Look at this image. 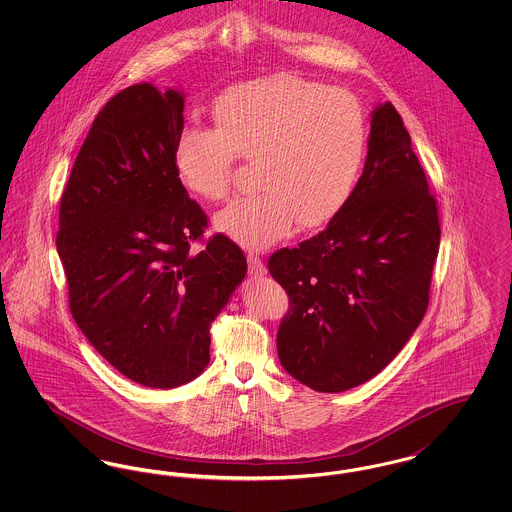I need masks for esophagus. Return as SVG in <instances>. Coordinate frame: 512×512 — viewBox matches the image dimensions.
Listing matches in <instances>:
<instances>
[{
  "instance_id": "1",
  "label": "esophagus",
  "mask_w": 512,
  "mask_h": 512,
  "mask_svg": "<svg viewBox=\"0 0 512 512\" xmlns=\"http://www.w3.org/2000/svg\"><path fill=\"white\" fill-rule=\"evenodd\" d=\"M247 265H249V274L251 276H263L267 272L265 263L255 253H247Z\"/></svg>"
}]
</instances>
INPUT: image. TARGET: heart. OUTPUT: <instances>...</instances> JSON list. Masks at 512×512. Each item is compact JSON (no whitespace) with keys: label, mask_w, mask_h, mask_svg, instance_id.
Here are the masks:
<instances>
[{"label":"heart","mask_w":512,"mask_h":512,"mask_svg":"<svg viewBox=\"0 0 512 512\" xmlns=\"http://www.w3.org/2000/svg\"><path fill=\"white\" fill-rule=\"evenodd\" d=\"M213 128L186 126L172 147L176 178L205 201L228 195L236 157L255 161L259 190L232 201L215 228L249 249L282 240L293 222L311 230L353 194L366 153L361 103L341 88L295 74L245 80L213 101Z\"/></svg>","instance_id":"heart-1"}]
</instances>
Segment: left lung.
I'll return each mask as SVG.
<instances>
[{
	"label": "left lung",
	"mask_w": 512,
	"mask_h": 512,
	"mask_svg": "<svg viewBox=\"0 0 512 512\" xmlns=\"http://www.w3.org/2000/svg\"><path fill=\"white\" fill-rule=\"evenodd\" d=\"M438 207L390 101L370 119L363 174L328 226L270 255L288 292L276 345L284 370L338 393L384 370L422 322L439 251Z\"/></svg>",
	"instance_id": "8db88e82"
}]
</instances>
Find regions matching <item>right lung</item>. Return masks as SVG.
<instances>
[{
  "instance_id": "right-lung-1",
  "label": "right lung",
  "mask_w": 512,
  "mask_h": 512,
  "mask_svg": "<svg viewBox=\"0 0 512 512\" xmlns=\"http://www.w3.org/2000/svg\"><path fill=\"white\" fill-rule=\"evenodd\" d=\"M184 94L142 82L99 111L59 207L57 253L74 322L99 355L146 388L171 390L209 365L211 322L242 284V249L217 234L176 178Z\"/></svg>"
}]
</instances>
